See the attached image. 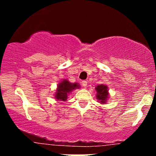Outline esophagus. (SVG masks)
<instances>
[{"label":"esophagus","instance_id":"1","mask_svg":"<svg viewBox=\"0 0 156 156\" xmlns=\"http://www.w3.org/2000/svg\"><path fill=\"white\" fill-rule=\"evenodd\" d=\"M81 84H82V86H83V87H84V88H86V87H87V82L86 81V80H82Z\"/></svg>","mask_w":156,"mask_h":156}]
</instances>
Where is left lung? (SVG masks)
<instances>
[{
    "instance_id": "obj_1",
    "label": "left lung",
    "mask_w": 156,
    "mask_h": 156,
    "mask_svg": "<svg viewBox=\"0 0 156 156\" xmlns=\"http://www.w3.org/2000/svg\"><path fill=\"white\" fill-rule=\"evenodd\" d=\"M108 89V87L105 84H100L95 87L96 98L101 104H105L107 103L109 94Z\"/></svg>"
}]
</instances>
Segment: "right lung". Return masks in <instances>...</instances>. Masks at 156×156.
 Listing matches in <instances>:
<instances>
[{"mask_svg":"<svg viewBox=\"0 0 156 156\" xmlns=\"http://www.w3.org/2000/svg\"><path fill=\"white\" fill-rule=\"evenodd\" d=\"M80 85L78 83H70L67 79H64L57 86L56 92L55 93V99L59 101H66L68 94L73 90L79 89Z\"/></svg>","mask_w":156,"mask_h":156,"instance_id":"obj_1","label":"right lung"}]
</instances>
